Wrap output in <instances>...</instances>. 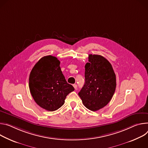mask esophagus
<instances>
[{
  "instance_id": "esophagus-1",
  "label": "esophagus",
  "mask_w": 148,
  "mask_h": 148,
  "mask_svg": "<svg viewBox=\"0 0 148 148\" xmlns=\"http://www.w3.org/2000/svg\"><path fill=\"white\" fill-rule=\"evenodd\" d=\"M73 86L74 88H75V89H77V85H76V84H73Z\"/></svg>"
}]
</instances>
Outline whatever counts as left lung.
<instances>
[{
    "label": "left lung",
    "mask_w": 148,
    "mask_h": 148,
    "mask_svg": "<svg viewBox=\"0 0 148 148\" xmlns=\"http://www.w3.org/2000/svg\"><path fill=\"white\" fill-rule=\"evenodd\" d=\"M88 59L85 66V83L78 95L86 108L96 111L110 101L116 89V75L103 56L90 54Z\"/></svg>",
    "instance_id": "1"
}]
</instances>
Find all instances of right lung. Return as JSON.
Returning <instances> with one entry per match:
<instances>
[{
	"instance_id": "right-lung-1",
	"label": "right lung",
	"mask_w": 148,
	"mask_h": 148,
	"mask_svg": "<svg viewBox=\"0 0 148 148\" xmlns=\"http://www.w3.org/2000/svg\"><path fill=\"white\" fill-rule=\"evenodd\" d=\"M60 61L55 56L42 58L32 69L29 79L30 93L35 102L48 111H55L75 90L63 75Z\"/></svg>"
}]
</instances>
